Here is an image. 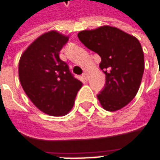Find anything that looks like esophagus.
Returning <instances> with one entry per match:
<instances>
[{"mask_svg": "<svg viewBox=\"0 0 160 160\" xmlns=\"http://www.w3.org/2000/svg\"><path fill=\"white\" fill-rule=\"evenodd\" d=\"M82 77H83V79L86 80H88V73L87 72H83V74H82Z\"/></svg>", "mask_w": 160, "mask_h": 160, "instance_id": "1", "label": "esophagus"}]
</instances>
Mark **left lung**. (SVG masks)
<instances>
[{"label":"left lung","mask_w":160,"mask_h":160,"mask_svg":"<svg viewBox=\"0 0 160 160\" xmlns=\"http://www.w3.org/2000/svg\"><path fill=\"white\" fill-rule=\"evenodd\" d=\"M80 41L101 58L105 86L97 98L102 107L115 112L137 94L144 71V55L139 41L118 28L103 25L78 33Z\"/></svg>","instance_id":"left-lung-1"}]
</instances>
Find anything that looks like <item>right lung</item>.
I'll use <instances>...</instances> for the list:
<instances>
[{"label": "right lung", "mask_w": 160, "mask_h": 160, "mask_svg": "<svg viewBox=\"0 0 160 160\" xmlns=\"http://www.w3.org/2000/svg\"><path fill=\"white\" fill-rule=\"evenodd\" d=\"M69 37L49 31L38 37L22 54L18 75L32 103L50 116H63L72 110L82 82L71 73L59 52Z\"/></svg>", "instance_id": "right-lung-1"}]
</instances>
